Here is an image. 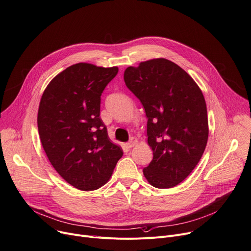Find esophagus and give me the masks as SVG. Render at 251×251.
Here are the masks:
<instances>
[{
  "instance_id": "obj_1",
  "label": "esophagus",
  "mask_w": 251,
  "mask_h": 251,
  "mask_svg": "<svg viewBox=\"0 0 251 251\" xmlns=\"http://www.w3.org/2000/svg\"><path fill=\"white\" fill-rule=\"evenodd\" d=\"M136 144V140H135V138H131V140L128 142V143H126V147L127 148V149H131L132 147H134V145Z\"/></svg>"
}]
</instances>
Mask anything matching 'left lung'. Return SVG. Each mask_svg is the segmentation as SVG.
<instances>
[{
	"mask_svg": "<svg viewBox=\"0 0 251 251\" xmlns=\"http://www.w3.org/2000/svg\"><path fill=\"white\" fill-rule=\"evenodd\" d=\"M124 79L148 118V143L153 157L144 176L156 188L174 187L196 168L207 144L202 92L184 70L166 59L128 67Z\"/></svg>",
	"mask_w": 251,
	"mask_h": 251,
	"instance_id": "left-lung-1",
	"label": "left lung"
}]
</instances>
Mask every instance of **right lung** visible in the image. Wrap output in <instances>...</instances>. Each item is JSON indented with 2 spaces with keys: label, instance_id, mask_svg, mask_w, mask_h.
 <instances>
[{
  "label": "right lung",
  "instance_id": "obj_1",
  "mask_svg": "<svg viewBox=\"0 0 251 251\" xmlns=\"http://www.w3.org/2000/svg\"><path fill=\"white\" fill-rule=\"evenodd\" d=\"M118 72V67L73 65L50 80L40 101L44 151L57 173L80 190L103 185L124 153L100 118V96Z\"/></svg>",
  "mask_w": 251,
  "mask_h": 251
}]
</instances>
